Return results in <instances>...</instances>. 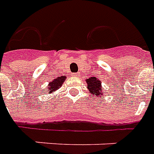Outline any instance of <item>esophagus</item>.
Returning a JSON list of instances; mask_svg holds the SVG:
<instances>
[{
	"label": "esophagus",
	"instance_id": "esophagus-1",
	"mask_svg": "<svg viewBox=\"0 0 154 154\" xmlns=\"http://www.w3.org/2000/svg\"><path fill=\"white\" fill-rule=\"evenodd\" d=\"M74 76H75V77H79V76H80V74H79V73H75V74H74Z\"/></svg>",
	"mask_w": 154,
	"mask_h": 154
}]
</instances>
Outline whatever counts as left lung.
<instances>
[{"label":"left lung","mask_w":154,"mask_h":154,"mask_svg":"<svg viewBox=\"0 0 154 154\" xmlns=\"http://www.w3.org/2000/svg\"><path fill=\"white\" fill-rule=\"evenodd\" d=\"M86 82H87V88L89 89L91 94H94L95 97L100 96V94H100L102 92L100 80L95 77H91L90 79H86Z\"/></svg>","instance_id":"obj_1"}]
</instances>
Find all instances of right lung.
<instances>
[{"label":"right lung","instance_id":"right-lung-1","mask_svg":"<svg viewBox=\"0 0 154 154\" xmlns=\"http://www.w3.org/2000/svg\"><path fill=\"white\" fill-rule=\"evenodd\" d=\"M65 77L64 76H60V77H58L57 79H54L52 82H50V85H49V87H48V91H49V94L52 93V91H55L56 89L60 87L62 85V84L65 82Z\"/></svg>","mask_w":154,"mask_h":154}]
</instances>
